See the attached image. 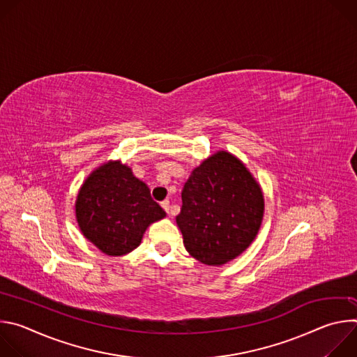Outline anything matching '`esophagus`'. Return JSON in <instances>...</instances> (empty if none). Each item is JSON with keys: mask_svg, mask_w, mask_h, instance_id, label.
Wrapping results in <instances>:
<instances>
[{"mask_svg": "<svg viewBox=\"0 0 357 357\" xmlns=\"http://www.w3.org/2000/svg\"><path fill=\"white\" fill-rule=\"evenodd\" d=\"M161 206H162V209L169 215V200H164V202H161Z\"/></svg>", "mask_w": 357, "mask_h": 357, "instance_id": "esophagus-1", "label": "esophagus"}]
</instances>
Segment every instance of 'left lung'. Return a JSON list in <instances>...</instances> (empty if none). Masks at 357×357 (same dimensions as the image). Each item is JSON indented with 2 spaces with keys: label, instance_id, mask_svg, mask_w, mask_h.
Listing matches in <instances>:
<instances>
[{
  "label": "left lung",
  "instance_id": "left-lung-1",
  "mask_svg": "<svg viewBox=\"0 0 357 357\" xmlns=\"http://www.w3.org/2000/svg\"><path fill=\"white\" fill-rule=\"evenodd\" d=\"M263 216L260 183L243 161L220 149L190 172L176 225L195 260L220 267L247 250L259 234Z\"/></svg>",
  "mask_w": 357,
  "mask_h": 357
}]
</instances>
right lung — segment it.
Returning a JSON list of instances; mask_svg holds the SVG:
<instances>
[{
	"label": "right lung",
	"mask_w": 357,
	"mask_h": 357,
	"mask_svg": "<svg viewBox=\"0 0 357 357\" xmlns=\"http://www.w3.org/2000/svg\"><path fill=\"white\" fill-rule=\"evenodd\" d=\"M75 213L84 238L112 257L135 250L149 225L167 216L146 183L120 160L89 174L77 192Z\"/></svg>",
	"instance_id": "add662e5"
}]
</instances>
